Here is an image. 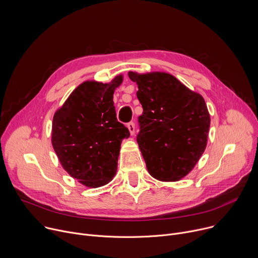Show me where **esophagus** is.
I'll list each match as a JSON object with an SVG mask.
<instances>
[{
  "label": "esophagus",
  "instance_id": "1",
  "mask_svg": "<svg viewBox=\"0 0 258 258\" xmlns=\"http://www.w3.org/2000/svg\"><path fill=\"white\" fill-rule=\"evenodd\" d=\"M126 126H127L128 131H130V133H131V135H134V133H135V123H134L133 121H131V122L127 123Z\"/></svg>",
  "mask_w": 258,
  "mask_h": 258
}]
</instances>
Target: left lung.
Masks as SVG:
<instances>
[{"mask_svg": "<svg viewBox=\"0 0 258 258\" xmlns=\"http://www.w3.org/2000/svg\"><path fill=\"white\" fill-rule=\"evenodd\" d=\"M128 77L138 85L143 107L137 142L147 169L156 179L179 180L206 148L210 116L205 101L169 73L130 71Z\"/></svg>", "mask_w": 258, "mask_h": 258, "instance_id": "obj_1", "label": "left lung"}]
</instances>
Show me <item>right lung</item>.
<instances>
[{"label": "right lung", "instance_id": "1", "mask_svg": "<svg viewBox=\"0 0 258 258\" xmlns=\"http://www.w3.org/2000/svg\"><path fill=\"white\" fill-rule=\"evenodd\" d=\"M88 81L81 84L54 114L52 145L63 168L81 183L98 188L117 169L120 144L130 132L117 121L114 90L122 83Z\"/></svg>", "mask_w": 258, "mask_h": 258}]
</instances>
